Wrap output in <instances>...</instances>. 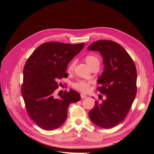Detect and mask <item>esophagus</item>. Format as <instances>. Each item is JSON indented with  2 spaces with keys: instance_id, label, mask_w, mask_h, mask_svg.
<instances>
[{
  "instance_id": "esophagus-1",
  "label": "esophagus",
  "mask_w": 154,
  "mask_h": 154,
  "mask_svg": "<svg viewBox=\"0 0 154 154\" xmlns=\"http://www.w3.org/2000/svg\"><path fill=\"white\" fill-rule=\"evenodd\" d=\"M80 96L82 99H83V98H85V97H87V95L85 94H83V93H82V94H80Z\"/></svg>"
}]
</instances>
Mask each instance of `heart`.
Wrapping results in <instances>:
<instances>
[{
	"label": "heart",
	"mask_w": 154,
	"mask_h": 154,
	"mask_svg": "<svg viewBox=\"0 0 154 154\" xmlns=\"http://www.w3.org/2000/svg\"><path fill=\"white\" fill-rule=\"evenodd\" d=\"M84 60H85V62H86V63L90 67L92 66L93 64L94 63V62H96V61L98 60V59H97L96 57H94V56H92V55L87 56V57H85ZM74 67V62H72L70 63V65L69 66V67H68V71L69 72L72 71ZM91 83L90 82H87V81H85V80H78L74 83L73 87L74 88H76V89L80 91L81 92H86L89 91L90 87H91Z\"/></svg>",
	"instance_id": "b5f03b06"
}]
</instances>
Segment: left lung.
<instances>
[{"label": "left lung", "instance_id": "1", "mask_svg": "<svg viewBox=\"0 0 154 154\" xmlns=\"http://www.w3.org/2000/svg\"><path fill=\"white\" fill-rule=\"evenodd\" d=\"M88 51H98L103 57V71L97 80V88L106 99L89 112L91 122L103 128H110L127 117L137 92V71L132 58L119 44L100 40L88 47Z\"/></svg>", "mask_w": 154, "mask_h": 154}]
</instances>
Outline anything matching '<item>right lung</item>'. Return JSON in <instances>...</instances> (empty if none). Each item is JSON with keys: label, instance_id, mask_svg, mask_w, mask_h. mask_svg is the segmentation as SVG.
Returning <instances> with one entry per match:
<instances>
[{"label": "right lung", "instance_id": "1", "mask_svg": "<svg viewBox=\"0 0 154 154\" xmlns=\"http://www.w3.org/2000/svg\"><path fill=\"white\" fill-rule=\"evenodd\" d=\"M85 44H69L48 42L41 44L27 59L23 70L21 93L29 117L44 130H53L64 123L71 103L81 99L72 89L59 99L53 96L58 80L67 78V67Z\"/></svg>", "mask_w": 154, "mask_h": 154}]
</instances>
